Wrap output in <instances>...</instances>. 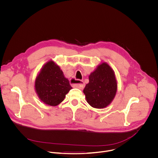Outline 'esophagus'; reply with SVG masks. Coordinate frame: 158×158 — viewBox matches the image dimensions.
<instances>
[{
    "label": "esophagus",
    "instance_id": "obj_1",
    "mask_svg": "<svg viewBox=\"0 0 158 158\" xmlns=\"http://www.w3.org/2000/svg\"><path fill=\"white\" fill-rule=\"evenodd\" d=\"M74 81L78 82V83H77V84H73L76 87H77L79 89H82L84 87L85 84L82 81H77V80H75V79H74Z\"/></svg>",
    "mask_w": 158,
    "mask_h": 158
}]
</instances>
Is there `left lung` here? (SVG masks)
I'll return each mask as SVG.
<instances>
[{
  "label": "left lung",
  "mask_w": 158,
  "mask_h": 158,
  "mask_svg": "<svg viewBox=\"0 0 158 158\" xmlns=\"http://www.w3.org/2000/svg\"><path fill=\"white\" fill-rule=\"evenodd\" d=\"M89 82L83 92L87 103L95 108H103L108 106L114 99L117 91V81L111 68L103 63L92 73Z\"/></svg>",
  "instance_id": "obj_1"
}]
</instances>
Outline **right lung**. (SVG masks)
<instances>
[{
	"label": "right lung",
	"instance_id": "obj_1",
	"mask_svg": "<svg viewBox=\"0 0 158 158\" xmlns=\"http://www.w3.org/2000/svg\"><path fill=\"white\" fill-rule=\"evenodd\" d=\"M72 89L63 71L53 61L44 64L35 81V89L45 104L56 106Z\"/></svg>",
	"mask_w": 158,
	"mask_h": 158
}]
</instances>
